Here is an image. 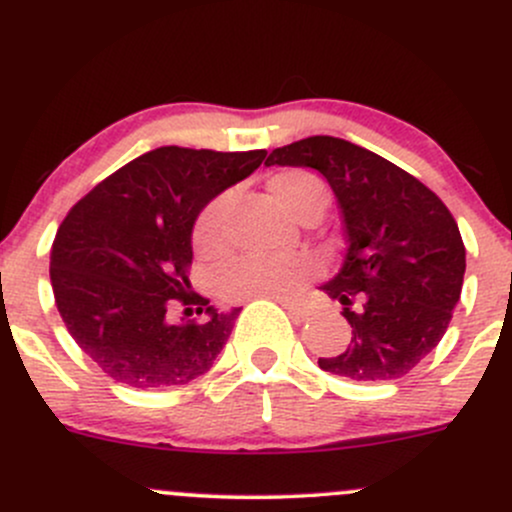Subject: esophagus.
Instances as JSON below:
<instances>
[{"label":"esophagus","instance_id":"esophagus-1","mask_svg":"<svg viewBox=\"0 0 512 512\" xmlns=\"http://www.w3.org/2000/svg\"><path fill=\"white\" fill-rule=\"evenodd\" d=\"M279 301H282V306L289 311V314L294 316V319L306 321V319H309V316H311L309 306H301V304H297V301H289V299H279Z\"/></svg>","mask_w":512,"mask_h":512}]
</instances>
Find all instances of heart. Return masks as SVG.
<instances>
[{"label": "heart", "mask_w": 512, "mask_h": 512, "mask_svg": "<svg viewBox=\"0 0 512 512\" xmlns=\"http://www.w3.org/2000/svg\"><path fill=\"white\" fill-rule=\"evenodd\" d=\"M267 188L274 201L292 218L301 220L306 213L326 206V188L319 176L301 169H287L272 174ZM233 196H215L193 225V245L201 255H220L228 247V218ZM316 272V262L309 255L294 257H240L220 272V292L228 299L252 297H289L304 287L306 279Z\"/></svg>", "instance_id": "b5f03b06"}]
</instances>
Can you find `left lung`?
Listing matches in <instances>:
<instances>
[{
    "label": "left lung",
    "mask_w": 512,
    "mask_h": 512,
    "mask_svg": "<svg viewBox=\"0 0 512 512\" xmlns=\"http://www.w3.org/2000/svg\"><path fill=\"white\" fill-rule=\"evenodd\" d=\"M306 166L331 186L346 228L341 270L321 292L341 301L351 343L319 368L358 383L407 375L437 348L466 272V247L449 208L392 161L338 137L279 147L265 166Z\"/></svg>",
    "instance_id": "1"
}]
</instances>
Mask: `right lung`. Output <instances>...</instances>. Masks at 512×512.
<instances>
[{
  "label": "right lung",
  "mask_w": 512,
  "mask_h": 512,
  "mask_svg": "<svg viewBox=\"0 0 512 512\" xmlns=\"http://www.w3.org/2000/svg\"><path fill=\"white\" fill-rule=\"evenodd\" d=\"M265 157V149L159 147L100 181L66 215L51 250L53 297L73 341L112 380L147 390L211 370L240 309L220 311L191 292L193 225ZM176 300L204 319L171 322Z\"/></svg>",
  "instance_id": "obj_1"
}]
</instances>
